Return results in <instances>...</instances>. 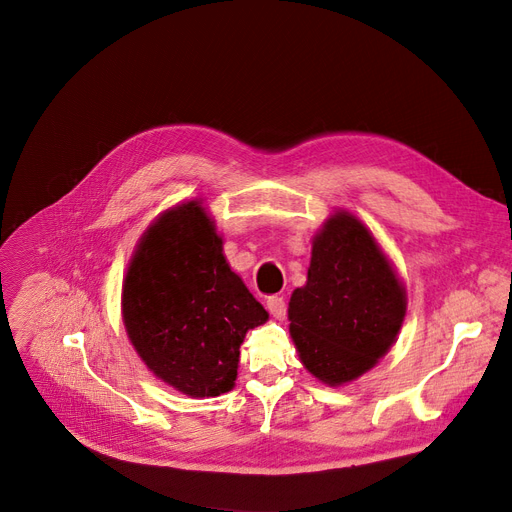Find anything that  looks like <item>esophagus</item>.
<instances>
[{
	"instance_id": "1",
	"label": "esophagus",
	"mask_w": 512,
	"mask_h": 512,
	"mask_svg": "<svg viewBox=\"0 0 512 512\" xmlns=\"http://www.w3.org/2000/svg\"><path fill=\"white\" fill-rule=\"evenodd\" d=\"M266 310H268L270 314H273L277 320H281V318L285 316V310H287L285 299L279 297V295L268 297V299H266Z\"/></svg>"
}]
</instances>
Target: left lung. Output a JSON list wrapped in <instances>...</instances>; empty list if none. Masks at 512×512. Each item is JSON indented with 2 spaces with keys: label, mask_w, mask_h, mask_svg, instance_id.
<instances>
[{
  "label": "left lung",
  "mask_w": 512,
  "mask_h": 512,
  "mask_svg": "<svg viewBox=\"0 0 512 512\" xmlns=\"http://www.w3.org/2000/svg\"><path fill=\"white\" fill-rule=\"evenodd\" d=\"M287 312L304 368L326 386H343L395 345L407 291L370 227L337 208L312 239L308 281L291 293Z\"/></svg>",
  "instance_id": "8db88e82"
}]
</instances>
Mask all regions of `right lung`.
I'll return each mask as SVG.
<instances>
[{
  "mask_svg": "<svg viewBox=\"0 0 512 512\" xmlns=\"http://www.w3.org/2000/svg\"><path fill=\"white\" fill-rule=\"evenodd\" d=\"M122 320L144 366L192 399L235 386L246 333L268 320L233 273L202 200L179 202L138 239L122 285Z\"/></svg>",
  "mask_w": 512,
  "mask_h": 512,
  "instance_id": "obj_1",
  "label": "right lung"
}]
</instances>
